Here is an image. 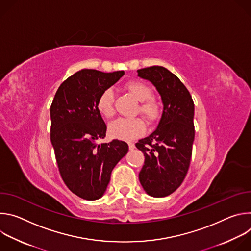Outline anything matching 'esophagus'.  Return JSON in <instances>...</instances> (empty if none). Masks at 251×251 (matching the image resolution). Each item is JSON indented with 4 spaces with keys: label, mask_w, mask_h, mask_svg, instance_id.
Segmentation results:
<instances>
[{
    "label": "esophagus",
    "mask_w": 251,
    "mask_h": 251,
    "mask_svg": "<svg viewBox=\"0 0 251 251\" xmlns=\"http://www.w3.org/2000/svg\"><path fill=\"white\" fill-rule=\"evenodd\" d=\"M128 146H129L130 150H134L135 149V144H134V143H132V142L128 143Z\"/></svg>",
    "instance_id": "esophagus-1"
}]
</instances>
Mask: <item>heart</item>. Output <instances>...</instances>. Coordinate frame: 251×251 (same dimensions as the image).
I'll list each match as a JSON object with an SVG mask.
<instances>
[{"instance_id":"obj_1","label":"heart","mask_w":251,"mask_h":251,"mask_svg":"<svg viewBox=\"0 0 251 251\" xmlns=\"http://www.w3.org/2000/svg\"><path fill=\"white\" fill-rule=\"evenodd\" d=\"M125 89L138 101L137 113H140L149 124L157 123L162 116L161 104L152 97V89L139 80H131L125 83ZM96 107L99 113L105 118H111L114 113V93L111 88L104 89L97 98ZM111 137L120 140H132L141 136L145 131V123L142 118H119L108 127Z\"/></svg>"}]
</instances>
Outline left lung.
Wrapping results in <instances>:
<instances>
[{
	"label": "left lung",
	"mask_w": 251,
	"mask_h": 251,
	"mask_svg": "<svg viewBox=\"0 0 251 251\" xmlns=\"http://www.w3.org/2000/svg\"><path fill=\"white\" fill-rule=\"evenodd\" d=\"M137 71L138 76L156 86L164 104L158 128L136 143L145 156L139 180L148 195L163 198L180 187L188 173L195 139V104L184 83L167 68L154 65Z\"/></svg>",
	"instance_id": "left-lung-1"
}]
</instances>
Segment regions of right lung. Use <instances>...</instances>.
I'll list each match as a JSON object with an SVG mask.
<instances>
[{"mask_svg":"<svg viewBox=\"0 0 251 251\" xmlns=\"http://www.w3.org/2000/svg\"><path fill=\"white\" fill-rule=\"evenodd\" d=\"M123 75V70L81 69L60 84L50 106V141L59 174L66 187L84 200L103 196L112 170L128 152L123 141L97 143L107 129L97 98Z\"/></svg>","mask_w":251,"mask_h":251,"instance_id":"obj_1","label":"right lung"}]
</instances>
